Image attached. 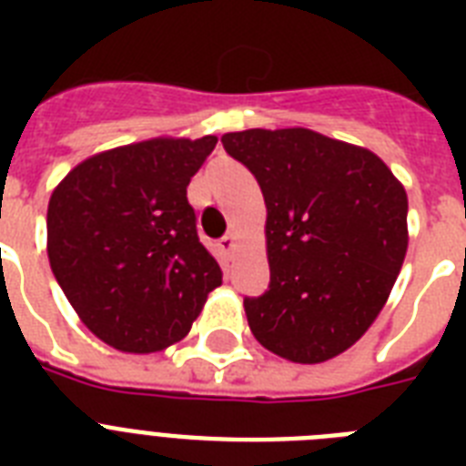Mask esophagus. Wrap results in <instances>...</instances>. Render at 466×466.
Masks as SVG:
<instances>
[{
	"label": "esophagus",
	"instance_id": "1",
	"mask_svg": "<svg viewBox=\"0 0 466 466\" xmlns=\"http://www.w3.org/2000/svg\"><path fill=\"white\" fill-rule=\"evenodd\" d=\"M232 251H234V237L232 234H227V237H222V239H219V254L225 256V258H229V256H232Z\"/></svg>",
	"mask_w": 466,
	"mask_h": 466
}]
</instances>
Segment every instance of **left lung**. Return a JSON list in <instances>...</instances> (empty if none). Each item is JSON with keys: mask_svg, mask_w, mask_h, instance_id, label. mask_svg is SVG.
Masks as SVG:
<instances>
[{"mask_svg": "<svg viewBox=\"0 0 466 466\" xmlns=\"http://www.w3.org/2000/svg\"><path fill=\"white\" fill-rule=\"evenodd\" d=\"M266 200L270 288L244 299L256 340L324 362L368 331L409 247L404 186L370 149L307 127L222 135Z\"/></svg>", "mask_w": 466, "mask_h": 466, "instance_id": "1", "label": "left lung"}]
</instances>
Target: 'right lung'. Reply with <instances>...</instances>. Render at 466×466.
I'll return each instance as SVG.
<instances>
[{"instance_id": "right-lung-1", "label": "right lung", "mask_w": 466, "mask_h": 466, "mask_svg": "<svg viewBox=\"0 0 466 466\" xmlns=\"http://www.w3.org/2000/svg\"><path fill=\"white\" fill-rule=\"evenodd\" d=\"M215 145V135L155 137L98 152L50 196V268L84 326L116 350L181 340L222 285L186 198Z\"/></svg>"}]
</instances>
